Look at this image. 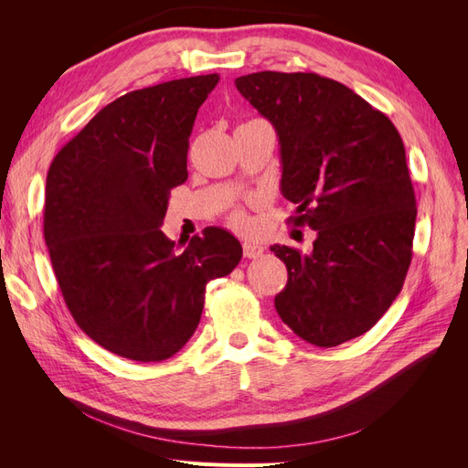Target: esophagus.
<instances>
[{
  "mask_svg": "<svg viewBox=\"0 0 468 468\" xmlns=\"http://www.w3.org/2000/svg\"><path fill=\"white\" fill-rule=\"evenodd\" d=\"M242 248H244V256L246 258H260L261 253H263V246L261 244H258V242H250V239H246V242L242 244Z\"/></svg>",
  "mask_w": 468,
  "mask_h": 468,
  "instance_id": "34e87169",
  "label": "esophagus"
}]
</instances>
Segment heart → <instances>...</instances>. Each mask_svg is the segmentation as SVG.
I'll list each match as a JSON object with an SVG mask.
<instances>
[{"instance_id": "1", "label": "heart", "mask_w": 468, "mask_h": 468, "mask_svg": "<svg viewBox=\"0 0 468 468\" xmlns=\"http://www.w3.org/2000/svg\"><path fill=\"white\" fill-rule=\"evenodd\" d=\"M232 224H236V226H244L246 224V217L242 215V212H234V215H232Z\"/></svg>"}]
</instances>
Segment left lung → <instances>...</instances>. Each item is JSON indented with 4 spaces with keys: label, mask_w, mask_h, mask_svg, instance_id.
I'll return each mask as SVG.
<instances>
[{
    "label": "left lung",
    "mask_w": 468,
    "mask_h": 468,
    "mask_svg": "<svg viewBox=\"0 0 468 468\" xmlns=\"http://www.w3.org/2000/svg\"><path fill=\"white\" fill-rule=\"evenodd\" d=\"M234 83L277 133L292 222L316 230L310 253L271 246L289 271L277 314L318 347L363 335L399 296L412 261L418 210L399 131L318 74L258 72Z\"/></svg>",
    "instance_id": "8db88e82"
}]
</instances>
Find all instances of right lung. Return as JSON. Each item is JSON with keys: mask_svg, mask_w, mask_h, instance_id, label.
Masks as SVG:
<instances>
[{"mask_svg": "<svg viewBox=\"0 0 468 468\" xmlns=\"http://www.w3.org/2000/svg\"><path fill=\"white\" fill-rule=\"evenodd\" d=\"M218 80L181 78L115 99L48 169L45 239L66 306L95 344L131 361L176 356L199 325L207 282L242 260L217 226L181 251L160 230L169 191L187 179L197 111Z\"/></svg>", "mask_w": 468, "mask_h": 468, "instance_id": "1", "label": "right lung"}]
</instances>
